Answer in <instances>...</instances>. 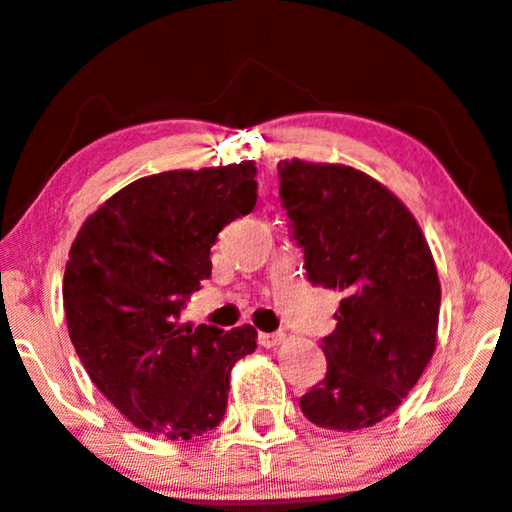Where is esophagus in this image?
<instances>
[{"instance_id": "esophagus-1", "label": "esophagus", "mask_w": 512, "mask_h": 512, "mask_svg": "<svg viewBox=\"0 0 512 512\" xmlns=\"http://www.w3.org/2000/svg\"><path fill=\"white\" fill-rule=\"evenodd\" d=\"M281 341H283V334H281V331H276V334H260V346H264V348H274V346H279Z\"/></svg>"}]
</instances>
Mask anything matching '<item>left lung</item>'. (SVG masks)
Returning <instances> with one entry per match:
<instances>
[{"label":"left lung","mask_w":512,"mask_h":512,"mask_svg":"<svg viewBox=\"0 0 512 512\" xmlns=\"http://www.w3.org/2000/svg\"><path fill=\"white\" fill-rule=\"evenodd\" d=\"M288 229L307 279L343 295L322 338L326 374L300 398L312 424L367 429L398 410L432 360L441 283L408 207L343 164L279 162Z\"/></svg>","instance_id":"obj_1"}]
</instances>
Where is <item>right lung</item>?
Wrapping results in <instances>:
<instances>
[{"instance_id": "obj_1", "label": "right lung", "mask_w": 512, "mask_h": 512, "mask_svg": "<svg viewBox=\"0 0 512 512\" xmlns=\"http://www.w3.org/2000/svg\"><path fill=\"white\" fill-rule=\"evenodd\" d=\"M255 176L243 162L140 178L73 240L64 272L71 343L97 389L143 432L188 441L217 427L231 367L255 353L250 324H181L212 276L219 231L255 207Z\"/></svg>"}]
</instances>
